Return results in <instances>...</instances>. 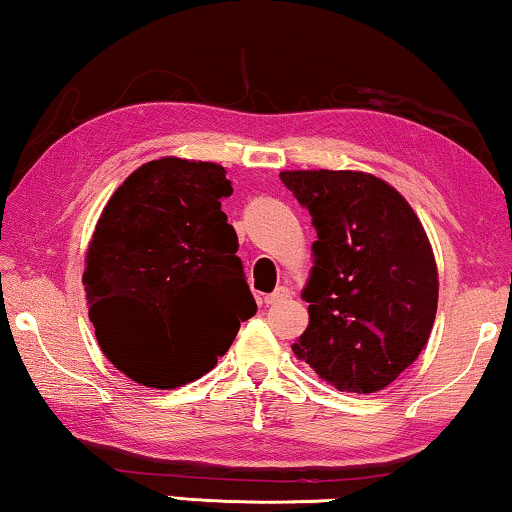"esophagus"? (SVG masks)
I'll use <instances>...</instances> for the list:
<instances>
[{
	"label": "esophagus",
	"mask_w": 512,
	"mask_h": 512,
	"mask_svg": "<svg viewBox=\"0 0 512 512\" xmlns=\"http://www.w3.org/2000/svg\"><path fill=\"white\" fill-rule=\"evenodd\" d=\"M288 298H291V291H288L286 286H279L277 291L270 293L268 298H265V305L268 307H274V305H281V302H286Z\"/></svg>",
	"instance_id": "esophagus-1"
}]
</instances>
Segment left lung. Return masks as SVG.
<instances>
[{
    "mask_svg": "<svg viewBox=\"0 0 512 512\" xmlns=\"http://www.w3.org/2000/svg\"><path fill=\"white\" fill-rule=\"evenodd\" d=\"M318 240L293 353L337 390L369 395L418 360L439 302L434 251L418 214L362 170H284Z\"/></svg>",
    "mask_w": 512,
    "mask_h": 512,
    "instance_id": "1",
    "label": "left lung"
}]
</instances>
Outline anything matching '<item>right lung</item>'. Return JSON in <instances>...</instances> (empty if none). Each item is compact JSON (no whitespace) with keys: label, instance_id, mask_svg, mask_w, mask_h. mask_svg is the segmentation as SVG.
I'll return each mask as SVG.
<instances>
[{"label":"right lung","instance_id":"add662e5","mask_svg":"<svg viewBox=\"0 0 512 512\" xmlns=\"http://www.w3.org/2000/svg\"><path fill=\"white\" fill-rule=\"evenodd\" d=\"M231 194L224 166L161 157L103 207L83 286L96 342L131 381L170 390L201 379L256 314L221 212Z\"/></svg>","mask_w":512,"mask_h":512}]
</instances>
